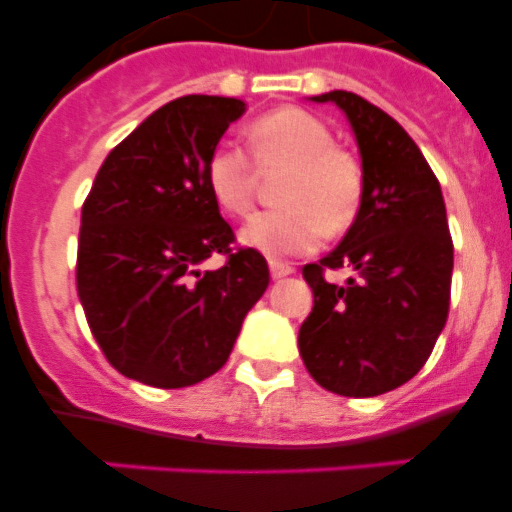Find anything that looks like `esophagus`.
<instances>
[{"label": "esophagus", "instance_id": "1", "mask_svg": "<svg viewBox=\"0 0 512 512\" xmlns=\"http://www.w3.org/2000/svg\"><path fill=\"white\" fill-rule=\"evenodd\" d=\"M269 266H271V276H274V279H284V276H289L294 271L292 266L284 264V261H276V259H271Z\"/></svg>", "mask_w": 512, "mask_h": 512}]
</instances>
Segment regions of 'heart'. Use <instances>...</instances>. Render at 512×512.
Here are the masks:
<instances>
[{
	"label": "heart",
	"instance_id": "heart-1",
	"mask_svg": "<svg viewBox=\"0 0 512 512\" xmlns=\"http://www.w3.org/2000/svg\"><path fill=\"white\" fill-rule=\"evenodd\" d=\"M248 147L259 170L287 167V175L276 190L281 208L253 215L243 225V243L266 256H297L312 251L322 233L335 236L350 228L365 195L363 164L353 152L337 147L325 121L297 106L274 109L248 126ZM252 163L233 144L210 152L205 182L228 215L251 210L256 192Z\"/></svg>",
	"mask_w": 512,
	"mask_h": 512
}]
</instances>
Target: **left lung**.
<instances>
[{"label":"left lung","mask_w":512,"mask_h":512,"mask_svg":"<svg viewBox=\"0 0 512 512\" xmlns=\"http://www.w3.org/2000/svg\"><path fill=\"white\" fill-rule=\"evenodd\" d=\"M348 114L363 157L365 195L340 246L302 276L314 307L299 327L309 375L340 396H381L411 381L447 325L454 246L442 187L414 139L350 91L314 96ZM354 269L348 285L327 270Z\"/></svg>","instance_id":"obj_1"}]
</instances>
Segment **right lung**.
I'll return each instance as SVG.
<instances>
[{"label":"right lung","mask_w":512,"mask_h":512,"mask_svg":"<svg viewBox=\"0 0 512 512\" xmlns=\"http://www.w3.org/2000/svg\"><path fill=\"white\" fill-rule=\"evenodd\" d=\"M246 103L175 98L103 159L81 210L75 287L98 348L126 378L185 388L218 373L269 264L236 246L205 164ZM213 252L215 272L197 266Z\"/></svg>","instance_id":"obj_1"}]
</instances>
